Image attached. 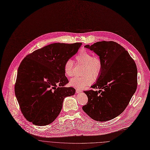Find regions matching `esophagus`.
<instances>
[{
	"label": "esophagus",
	"mask_w": 150,
	"mask_h": 150,
	"mask_svg": "<svg viewBox=\"0 0 150 150\" xmlns=\"http://www.w3.org/2000/svg\"><path fill=\"white\" fill-rule=\"evenodd\" d=\"M82 91L81 89H76V93H79L80 92H81Z\"/></svg>",
	"instance_id": "obj_1"
}]
</instances>
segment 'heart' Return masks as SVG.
I'll use <instances>...</instances> for the list:
<instances>
[{"label": "heart", "mask_w": 150, "mask_h": 150, "mask_svg": "<svg viewBox=\"0 0 150 150\" xmlns=\"http://www.w3.org/2000/svg\"><path fill=\"white\" fill-rule=\"evenodd\" d=\"M75 59L77 63L84 64L83 74L85 75L72 78L69 81V83L76 88L83 89L93 82V76L96 78L101 73L102 63L98 57L93 56L92 53L86 50H82L75 57ZM74 61L71 59H68L64 65L65 74L69 77L72 76L74 75ZM91 74L93 75L92 76Z\"/></svg>", "instance_id": "b5f03b06"}]
</instances>
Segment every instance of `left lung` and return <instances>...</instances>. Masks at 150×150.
<instances>
[{
    "mask_svg": "<svg viewBox=\"0 0 150 150\" xmlns=\"http://www.w3.org/2000/svg\"><path fill=\"white\" fill-rule=\"evenodd\" d=\"M85 47L99 57L102 69L93 89L85 91L88 103L83 111L100 122L120 115L128 105L137 87V68L125 49L113 41L98 42Z\"/></svg>",
    "mask_w": 150,
    "mask_h": 150,
    "instance_id": "left-lung-1",
    "label": "left lung"
}]
</instances>
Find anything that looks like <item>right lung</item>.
Masks as SVG:
<instances>
[{"label": "right lung", "mask_w": 150, "mask_h": 150, "mask_svg": "<svg viewBox=\"0 0 150 150\" xmlns=\"http://www.w3.org/2000/svg\"><path fill=\"white\" fill-rule=\"evenodd\" d=\"M81 43H55L36 50L21 63L15 92L25 118L39 126L52 123L59 115L65 97L75 89L69 82L65 62L76 54Z\"/></svg>", "instance_id": "1"}]
</instances>
